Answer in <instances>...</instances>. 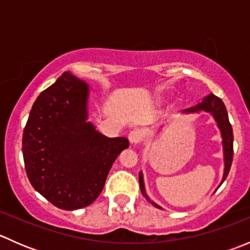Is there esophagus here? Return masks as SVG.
Here are the masks:
<instances>
[{
	"instance_id": "esophagus-1",
	"label": "esophagus",
	"mask_w": 250,
	"mask_h": 250,
	"mask_svg": "<svg viewBox=\"0 0 250 250\" xmlns=\"http://www.w3.org/2000/svg\"><path fill=\"white\" fill-rule=\"evenodd\" d=\"M128 139H129L130 144H138L141 139V132L139 129H134L128 134Z\"/></svg>"
}]
</instances>
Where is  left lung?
Here are the masks:
<instances>
[{
  "label": "left lung",
  "mask_w": 250,
  "mask_h": 250,
  "mask_svg": "<svg viewBox=\"0 0 250 250\" xmlns=\"http://www.w3.org/2000/svg\"><path fill=\"white\" fill-rule=\"evenodd\" d=\"M209 112L215 120L216 125H218L219 129H220L221 138H223V150H224V175L223 180H221L220 185L224 183V180L228 176L229 172H230L231 165H232V158H233V133H232V127L230 125V121H229L228 111H226L225 105H224L223 100L220 98L215 97L214 94H209L207 97H204L202 102L196 104L195 106L188 107L183 111V113H195V112ZM139 185L141 193L145 196L146 200L148 201L151 204H153L157 208L162 209L157 203H155L153 201H151L148 198V196L146 195L145 191V185H144V178L143 173H139ZM219 185V186H220Z\"/></svg>",
  "instance_id": "1"
}]
</instances>
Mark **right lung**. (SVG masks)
<instances>
[{
	"label": "right lung",
	"mask_w": 250,
	"mask_h": 250,
	"mask_svg": "<svg viewBox=\"0 0 250 250\" xmlns=\"http://www.w3.org/2000/svg\"><path fill=\"white\" fill-rule=\"evenodd\" d=\"M89 87L71 72L37 97L22 134L27 178L37 192L64 210L94 202L127 138H107L88 122Z\"/></svg>",
	"instance_id": "add662e5"
}]
</instances>
